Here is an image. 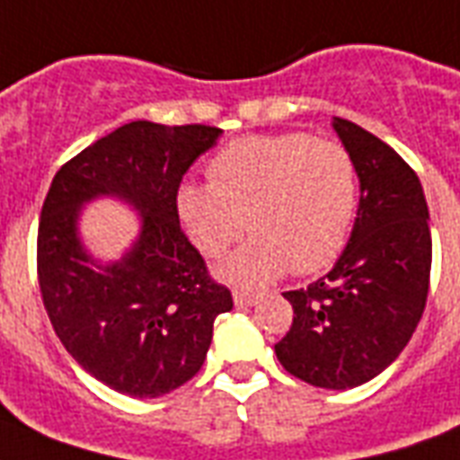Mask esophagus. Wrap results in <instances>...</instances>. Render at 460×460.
I'll return each instance as SVG.
<instances>
[{
    "label": "esophagus",
    "instance_id": "esophagus-1",
    "mask_svg": "<svg viewBox=\"0 0 460 460\" xmlns=\"http://www.w3.org/2000/svg\"><path fill=\"white\" fill-rule=\"evenodd\" d=\"M261 300L259 293H253V290H234V303L239 305V308H249V305H256Z\"/></svg>",
    "mask_w": 460,
    "mask_h": 460
}]
</instances>
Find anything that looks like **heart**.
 Returning <instances> with one entry per match:
<instances>
[{"label": "heart", "instance_id": "heart-1", "mask_svg": "<svg viewBox=\"0 0 460 460\" xmlns=\"http://www.w3.org/2000/svg\"><path fill=\"white\" fill-rule=\"evenodd\" d=\"M209 184H184L177 211L191 243L219 259L246 226L251 236L221 279L261 286L293 270L308 276L338 259L352 229L359 180L352 155L308 132L249 135L207 164Z\"/></svg>", "mask_w": 460, "mask_h": 460}]
</instances>
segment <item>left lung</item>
Returning <instances> with one entry per match:
<instances>
[{
	"mask_svg": "<svg viewBox=\"0 0 460 460\" xmlns=\"http://www.w3.org/2000/svg\"><path fill=\"white\" fill-rule=\"evenodd\" d=\"M355 160L359 209L330 273L288 290L293 325L276 342L290 375L323 389H352L394 362L424 315L431 276L429 207L416 172L386 142L335 118Z\"/></svg>",
	"mask_w": 460,
	"mask_h": 460,
	"instance_id": "obj_1",
	"label": "left lung"
}]
</instances>
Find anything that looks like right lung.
Returning a JSON list of instances; mask_svg holds the SVG:
<instances>
[{
	"label": "right lung",
	"mask_w": 460,
	"mask_h": 460,
	"mask_svg": "<svg viewBox=\"0 0 460 460\" xmlns=\"http://www.w3.org/2000/svg\"><path fill=\"white\" fill-rule=\"evenodd\" d=\"M219 135L211 125L128 122L71 157L49 187L36 236L44 308L68 355L120 394L147 399L190 382L214 320L234 308L177 211L181 177ZM101 193L143 214L141 239L111 267L93 263L75 229L83 201Z\"/></svg>",
	"instance_id": "right-lung-1"
}]
</instances>
